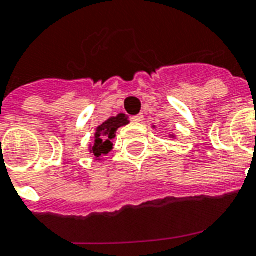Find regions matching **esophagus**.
I'll use <instances>...</instances> for the list:
<instances>
[{
    "label": "esophagus",
    "instance_id": "1",
    "mask_svg": "<svg viewBox=\"0 0 256 256\" xmlns=\"http://www.w3.org/2000/svg\"><path fill=\"white\" fill-rule=\"evenodd\" d=\"M130 120L134 122H142V114H136V116H132Z\"/></svg>",
    "mask_w": 256,
    "mask_h": 256
}]
</instances>
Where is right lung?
I'll return each mask as SVG.
<instances>
[{
	"mask_svg": "<svg viewBox=\"0 0 256 256\" xmlns=\"http://www.w3.org/2000/svg\"><path fill=\"white\" fill-rule=\"evenodd\" d=\"M128 124L126 114H118L116 118H110L106 122H102L94 134V142L93 146L90 148L92 154L96 158H100L101 155H106L110 150H112V138L116 136V130L120 126Z\"/></svg>",
	"mask_w": 256,
	"mask_h": 256,
	"instance_id": "obj_1",
	"label": "right lung"
}]
</instances>
